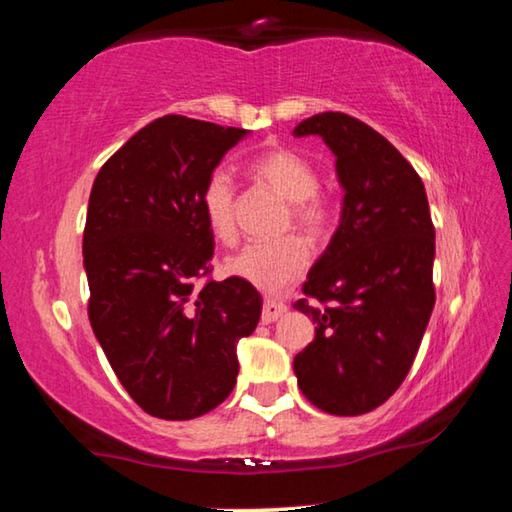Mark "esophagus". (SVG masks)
Instances as JSON below:
<instances>
[{"label":"esophagus","instance_id":"1","mask_svg":"<svg viewBox=\"0 0 512 512\" xmlns=\"http://www.w3.org/2000/svg\"><path fill=\"white\" fill-rule=\"evenodd\" d=\"M287 314V305L275 298H266L264 300V309H262V323H275L277 318H282Z\"/></svg>","mask_w":512,"mask_h":512}]
</instances>
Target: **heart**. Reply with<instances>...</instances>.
I'll return each mask as SVG.
<instances>
[{"label":"heart","mask_w":512,"mask_h":512,"mask_svg":"<svg viewBox=\"0 0 512 512\" xmlns=\"http://www.w3.org/2000/svg\"><path fill=\"white\" fill-rule=\"evenodd\" d=\"M250 171L289 203V219L309 237H323L332 221V207L318 194V171L296 151L271 149L250 162ZM201 210L207 228L219 241L235 239V183L225 169L205 180ZM309 246L300 237L257 241L225 259V273L262 291H282L296 282L309 266Z\"/></svg>","instance_id":"b5f03b06"}]
</instances>
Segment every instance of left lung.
<instances>
[{
  "label": "left lung",
  "instance_id": "8db88e82",
  "mask_svg": "<svg viewBox=\"0 0 512 512\" xmlns=\"http://www.w3.org/2000/svg\"><path fill=\"white\" fill-rule=\"evenodd\" d=\"M293 135L327 144L345 192L339 228L302 287L312 302L293 305L316 323L293 370L320 411L361 415L409 375L436 302L427 192L384 135L343 112L300 121Z\"/></svg>",
  "mask_w": 512,
  "mask_h": 512
}]
</instances>
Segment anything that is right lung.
I'll return each mask as SVG.
<instances>
[{"mask_svg": "<svg viewBox=\"0 0 512 512\" xmlns=\"http://www.w3.org/2000/svg\"><path fill=\"white\" fill-rule=\"evenodd\" d=\"M248 131L167 115L103 164L83 232L90 323L121 386L162 420L219 406L239 375L237 343L255 332L262 296L210 275L214 235L201 192Z\"/></svg>", "mask_w": 512, "mask_h": 512, "instance_id": "1", "label": "right lung"}]
</instances>
